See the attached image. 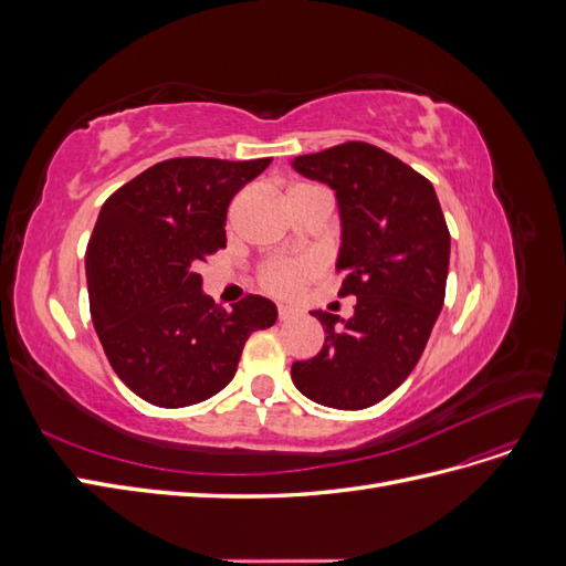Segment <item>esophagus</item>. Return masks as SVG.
<instances>
[{"label":"esophagus","mask_w":566,"mask_h":566,"mask_svg":"<svg viewBox=\"0 0 566 566\" xmlns=\"http://www.w3.org/2000/svg\"><path fill=\"white\" fill-rule=\"evenodd\" d=\"M297 316H300V310H295V306H287V304L279 306V318L281 321H293Z\"/></svg>","instance_id":"esophagus-1"}]
</instances>
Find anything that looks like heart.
<instances>
[{
    "label": "heart",
    "mask_w": 566,
    "mask_h": 566,
    "mask_svg": "<svg viewBox=\"0 0 566 566\" xmlns=\"http://www.w3.org/2000/svg\"><path fill=\"white\" fill-rule=\"evenodd\" d=\"M321 273L316 256H293V260H271L260 269V285L271 295L295 297Z\"/></svg>",
    "instance_id": "b5f03b06"
}]
</instances>
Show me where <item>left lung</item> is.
<instances>
[{"instance_id":"left-lung-1","label":"left lung","mask_w":566,"mask_h":566,"mask_svg":"<svg viewBox=\"0 0 566 566\" xmlns=\"http://www.w3.org/2000/svg\"><path fill=\"white\" fill-rule=\"evenodd\" d=\"M300 175L328 184L339 205L345 271L339 295L352 318L312 312L323 349L293 364L295 387L321 406L361 410L416 368L447 295L451 233L434 186L387 150L347 142L297 156Z\"/></svg>"}]
</instances>
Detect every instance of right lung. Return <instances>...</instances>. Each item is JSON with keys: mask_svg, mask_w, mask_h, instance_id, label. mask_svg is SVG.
<instances>
[{"mask_svg": "<svg viewBox=\"0 0 566 566\" xmlns=\"http://www.w3.org/2000/svg\"><path fill=\"white\" fill-rule=\"evenodd\" d=\"M269 163L163 160L101 208L87 245L90 312L115 375L144 401L181 408L214 397L248 337L276 323V304L260 295L221 310L198 273L227 248L229 202Z\"/></svg>", "mask_w": 566, "mask_h": 566, "instance_id": "1", "label": "right lung"}]
</instances>
